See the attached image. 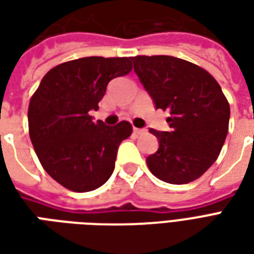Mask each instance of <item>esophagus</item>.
Instances as JSON below:
<instances>
[{
	"instance_id": "esophagus-1",
	"label": "esophagus",
	"mask_w": 254,
	"mask_h": 254,
	"mask_svg": "<svg viewBox=\"0 0 254 254\" xmlns=\"http://www.w3.org/2000/svg\"><path fill=\"white\" fill-rule=\"evenodd\" d=\"M133 132L137 133V134H141V133L145 132V129H140V127H133Z\"/></svg>"
}]
</instances>
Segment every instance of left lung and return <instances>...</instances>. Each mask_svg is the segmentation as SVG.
<instances>
[{"mask_svg": "<svg viewBox=\"0 0 254 254\" xmlns=\"http://www.w3.org/2000/svg\"><path fill=\"white\" fill-rule=\"evenodd\" d=\"M156 109L170 111V132H149L159 148L147 158L149 171L169 184H188L218 159L229 132L230 106L218 81L202 67L170 56L130 58Z\"/></svg>", "mask_w": 254, "mask_h": 254, "instance_id": "8db88e82", "label": "left lung"}]
</instances>
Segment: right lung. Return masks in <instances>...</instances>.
Here are the masks:
<instances>
[{
    "instance_id": "1",
    "label": "right lung",
    "mask_w": 254,
    "mask_h": 254,
    "mask_svg": "<svg viewBox=\"0 0 254 254\" xmlns=\"http://www.w3.org/2000/svg\"><path fill=\"white\" fill-rule=\"evenodd\" d=\"M132 70L130 58L84 57L53 67L31 98L28 127L43 169L69 190L89 191L113 174L120 144L132 134L127 121H94L107 84Z\"/></svg>"
}]
</instances>
